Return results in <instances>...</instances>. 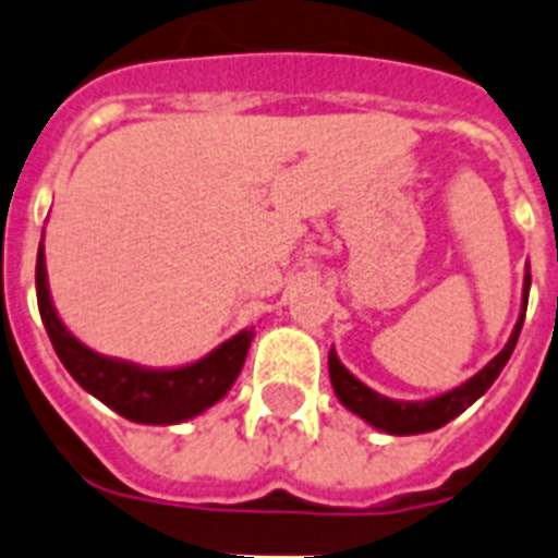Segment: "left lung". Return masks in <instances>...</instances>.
<instances>
[{
  "instance_id": "left-lung-1",
  "label": "left lung",
  "mask_w": 558,
  "mask_h": 558,
  "mask_svg": "<svg viewBox=\"0 0 558 558\" xmlns=\"http://www.w3.org/2000/svg\"><path fill=\"white\" fill-rule=\"evenodd\" d=\"M527 294H530V269L524 275V289H522V312H519V320L513 326V335L510 341L505 343V350L493 357L490 364L478 369V373L464 381L461 387L444 392V396L427 398V401H396V398H387L381 392H375L373 387H366L364 381H357L355 375L347 369V366L338 361L335 350H329V381H332L335 396L350 412H355L357 418H364L369 427L389 433V436H418V433H433V429L444 427L447 421H452L456 415L468 410L470 404H475L478 398L493 387V381L499 378V373L505 369V364L510 361L515 350V341H519V332H522L524 312H527Z\"/></svg>"
}]
</instances>
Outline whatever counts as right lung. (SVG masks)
<instances>
[{
	"instance_id": "add662e5",
	"label": "right lung",
	"mask_w": 558,
	"mask_h": 558,
	"mask_svg": "<svg viewBox=\"0 0 558 558\" xmlns=\"http://www.w3.org/2000/svg\"><path fill=\"white\" fill-rule=\"evenodd\" d=\"M36 301H39L45 332L51 338L53 350L71 378L85 392L120 412L122 418L137 421V424H162L166 427V424H180V421L194 418L208 407H215L238 381L240 369L246 364L248 343L255 338L252 329H243L201 361L169 366V369H154V366L99 355L68 332V326L59 320L51 289H48L43 243H39V255H36Z\"/></svg>"
}]
</instances>
